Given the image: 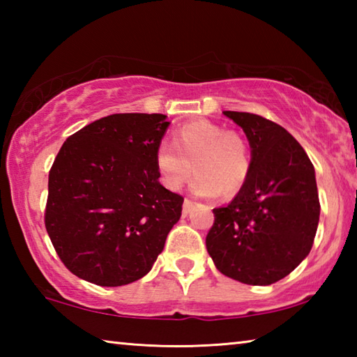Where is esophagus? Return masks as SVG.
<instances>
[{
    "label": "esophagus",
    "mask_w": 357,
    "mask_h": 357,
    "mask_svg": "<svg viewBox=\"0 0 357 357\" xmlns=\"http://www.w3.org/2000/svg\"><path fill=\"white\" fill-rule=\"evenodd\" d=\"M192 208H193V202H190V200H184V204H183V213H184V215L185 214H189L190 211H192Z\"/></svg>",
    "instance_id": "34e87169"
}]
</instances>
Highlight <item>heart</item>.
<instances>
[{
  "instance_id": "obj_1",
  "label": "heart",
  "mask_w": 357,
  "mask_h": 357,
  "mask_svg": "<svg viewBox=\"0 0 357 357\" xmlns=\"http://www.w3.org/2000/svg\"><path fill=\"white\" fill-rule=\"evenodd\" d=\"M173 148L162 144L155 168L165 187L178 192L192 173L193 193L200 197H233L243 189L252 170L249 146L238 132L211 121L187 123L173 134ZM194 168L192 169L191 167Z\"/></svg>"
}]
</instances>
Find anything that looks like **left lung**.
I'll return each mask as SVG.
<instances>
[{
  "label": "left lung",
  "mask_w": 357,
  "mask_h": 357,
  "mask_svg": "<svg viewBox=\"0 0 357 357\" xmlns=\"http://www.w3.org/2000/svg\"><path fill=\"white\" fill-rule=\"evenodd\" d=\"M223 114L244 130L252 170L228 206L213 209L206 249L223 275L271 285L312 249L319 220L315 168L282 126L253 113Z\"/></svg>",
  "instance_id": "obj_1"
}]
</instances>
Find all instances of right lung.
Listing matches in <instances>:
<instances>
[{
	"label": "right lung",
	"instance_id": "obj_1",
	"mask_svg": "<svg viewBox=\"0 0 357 357\" xmlns=\"http://www.w3.org/2000/svg\"><path fill=\"white\" fill-rule=\"evenodd\" d=\"M160 113H119L70 135L48 174L45 228L80 279L121 287L146 275L179 220L184 198L159 183Z\"/></svg>",
	"mask_w": 357,
	"mask_h": 357
}]
</instances>
